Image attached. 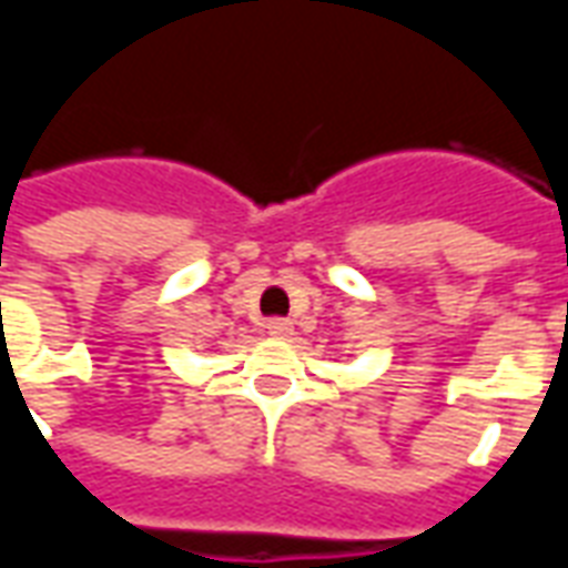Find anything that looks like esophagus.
I'll list each match as a JSON object with an SVG mask.
<instances>
[{
    "label": "esophagus",
    "instance_id": "34e87169",
    "mask_svg": "<svg viewBox=\"0 0 568 568\" xmlns=\"http://www.w3.org/2000/svg\"><path fill=\"white\" fill-rule=\"evenodd\" d=\"M292 332H295V328H292V322L283 320V316H273V320H267V334H273V337H288Z\"/></svg>",
    "mask_w": 568,
    "mask_h": 568
}]
</instances>
